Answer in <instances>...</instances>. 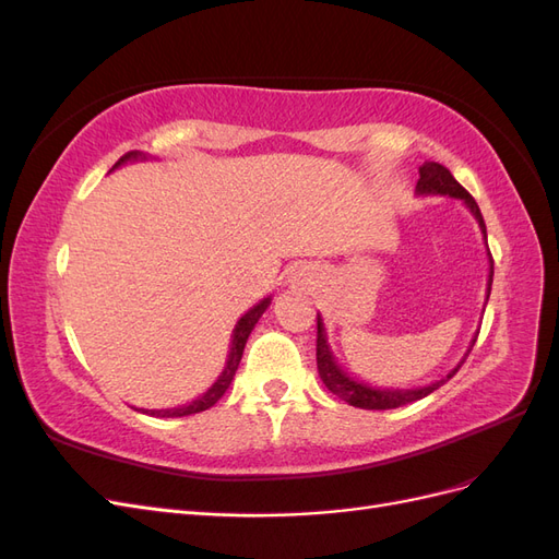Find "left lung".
<instances>
[{"label": "left lung", "mask_w": 559, "mask_h": 559, "mask_svg": "<svg viewBox=\"0 0 559 559\" xmlns=\"http://www.w3.org/2000/svg\"><path fill=\"white\" fill-rule=\"evenodd\" d=\"M415 193L417 195H448V198H456L462 200L464 205L471 210V214L476 216V222L480 226V233L485 238L487 245V228L483 222V214L478 202L471 198V193L464 189V186L456 181L448 167H443L441 163H425L419 167V179L415 186ZM487 257H489V275H487V296H485V306H487V298L489 292H492V277H495V261H492V253L487 249ZM476 337L478 333L473 335V341L464 354V359L456 364L450 373L441 380H436L427 386H415V389H382V386H370L366 382L354 380L347 370L335 361L331 345H329V337H326V329H324V321L317 314V370H319V378L321 382L326 384L329 392H333L337 399H343L345 403L354 405V408H364V411H392V408H401L405 403H413L429 396L431 392H436L438 386L445 384L456 370L462 368V364L466 361L468 352L476 345Z\"/></svg>", "instance_id": "obj_1"}]
</instances>
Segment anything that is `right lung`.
I'll use <instances>...</instances> for the list:
<instances>
[{
  "instance_id": "right-lung-1",
  "label": "right lung",
  "mask_w": 559,
  "mask_h": 559,
  "mask_svg": "<svg viewBox=\"0 0 559 559\" xmlns=\"http://www.w3.org/2000/svg\"><path fill=\"white\" fill-rule=\"evenodd\" d=\"M146 158H148V156H146V154H140V151H130V154H126L121 160H118V163L111 167V170H116V167H121V165H126V163L146 160ZM270 300H273V296L263 298L261 302H257V306H253L249 312H245V314L238 319V324H235L233 335H230V352H228L226 366H224V370H222V376L216 378V382L207 389L205 394L198 396V399L191 401V403H186V405H177V408H165V411H144V408H142V413L154 415V417H183V415H195V413H202V411L212 408V405H214L218 399H222V396L226 394V389L230 386L235 370H238V366H240L242 352H245V345H247V337H249V333L253 331V326L259 324V319H261L263 312L267 310Z\"/></svg>"
}]
</instances>
